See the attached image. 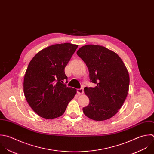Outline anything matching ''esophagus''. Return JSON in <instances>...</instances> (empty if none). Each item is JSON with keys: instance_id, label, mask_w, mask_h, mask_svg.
I'll return each mask as SVG.
<instances>
[{"instance_id": "34e87169", "label": "esophagus", "mask_w": 154, "mask_h": 154, "mask_svg": "<svg viewBox=\"0 0 154 154\" xmlns=\"http://www.w3.org/2000/svg\"><path fill=\"white\" fill-rule=\"evenodd\" d=\"M77 94H78L79 95H82V94H83V92H84L83 89L82 88L78 89L77 90Z\"/></svg>"}]
</instances>
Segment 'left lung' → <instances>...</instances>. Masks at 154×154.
Segmentation results:
<instances>
[{
	"label": "left lung",
	"mask_w": 154,
	"mask_h": 154,
	"mask_svg": "<svg viewBox=\"0 0 154 154\" xmlns=\"http://www.w3.org/2000/svg\"><path fill=\"white\" fill-rule=\"evenodd\" d=\"M88 68L94 88H84L89 104L83 109L89 118L102 121L115 116L122 106L129 90L130 77L117 53L104 46L88 44L77 51Z\"/></svg>",
	"instance_id": "1"
}]
</instances>
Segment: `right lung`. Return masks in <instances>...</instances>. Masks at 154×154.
<instances>
[{
  "label": "right lung",
  "mask_w": 154,
  "mask_h": 154,
  "mask_svg": "<svg viewBox=\"0 0 154 154\" xmlns=\"http://www.w3.org/2000/svg\"><path fill=\"white\" fill-rule=\"evenodd\" d=\"M78 45L66 42L47 47L32 58L23 83L25 98L40 117L52 119L62 116L77 90L67 87L65 68Z\"/></svg>",
  "instance_id": "1"
}]
</instances>
